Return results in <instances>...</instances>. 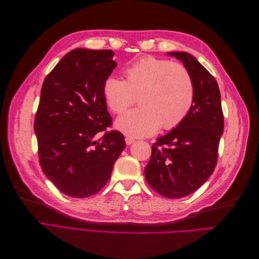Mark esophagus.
<instances>
[{"label":"esophagus","instance_id":"34e87169","mask_svg":"<svg viewBox=\"0 0 259 259\" xmlns=\"http://www.w3.org/2000/svg\"><path fill=\"white\" fill-rule=\"evenodd\" d=\"M135 142V139L133 138V137H131V136H127V137H125V143H126V145L128 146V145H132L133 143Z\"/></svg>","mask_w":259,"mask_h":259}]
</instances>
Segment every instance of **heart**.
Listing matches in <instances>:
<instances>
[{"mask_svg": "<svg viewBox=\"0 0 259 259\" xmlns=\"http://www.w3.org/2000/svg\"><path fill=\"white\" fill-rule=\"evenodd\" d=\"M124 80L108 76L103 85L107 106L121 114L115 127L131 137L150 136L182 123L194 101V83L188 69L168 59L142 56L123 68Z\"/></svg>", "mask_w": 259, "mask_h": 259, "instance_id": "heart-1", "label": "heart"}]
</instances>
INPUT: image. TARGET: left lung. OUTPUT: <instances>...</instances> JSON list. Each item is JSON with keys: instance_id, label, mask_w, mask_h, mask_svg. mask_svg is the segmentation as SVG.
Instances as JSON below:
<instances>
[{"instance_id": "1", "label": "left lung", "mask_w": 259, "mask_h": 259, "mask_svg": "<svg viewBox=\"0 0 259 259\" xmlns=\"http://www.w3.org/2000/svg\"><path fill=\"white\" fill-rule=\"evenodd\" d=\"M190 72L194 101L186 119L166 135L156 138L145 168L147 183L168 199L193 193L213 174L219 139L224 133L221 92L214 76L186 52L167 53Z\"/></svg>"}]
</instances>
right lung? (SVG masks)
Masks as SVG:
<instances>
[{"label": "right lung", "instance_id": "1", "mask_svg": "<svg viewBox=\"0 0 259 259\" xmlns=\"http://www.w3.org/2000/svg\"><path fill=\"white\" fill-rule=\"evenodd\" d=\"M111 50L75 49L45 77L34 120L42 170L72 198L97 193L110 179L125 147L112 119L103 85L116 67ZM105 134L99 140L98 132Z\"/></svg>", "mask_w": 259, "mask_h": 259}]
</instances>
